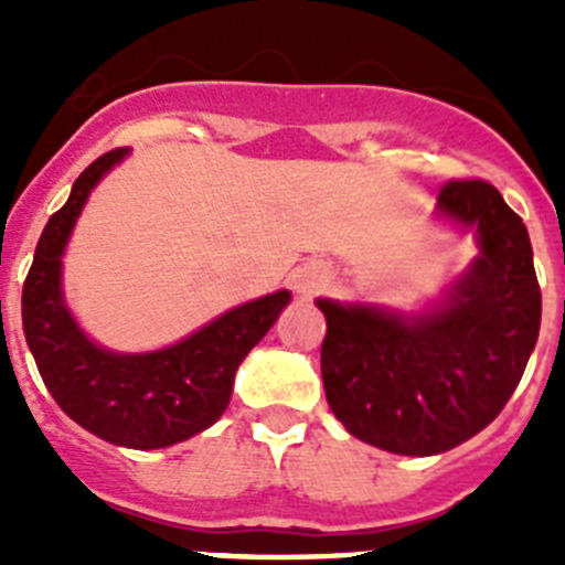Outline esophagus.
I'll return each mask as SVG.
<instances>
[{"instance_id": "esophagus-1", "label": "esophagus", "mask_w": 565, "mask_h": 565, "mask_svg": "<svg viewBox=\"0 0 565 565\" xmlns=\"http://www.w3.org/2000/svg\"><path fill=\"white\" fill-rule=\"evenodd\" d=\"M326 282H328L326 268L306 266V268H299L297 279H294V288H297L299 297H313L319 288H326Z\"/></svg>"}]
</instances>
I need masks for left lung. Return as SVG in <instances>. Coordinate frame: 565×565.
<instances>
[{
    "mask_svg": "<svg viewBox=\"0 0 565 565\" xmlns=\"http://www.w3.org/2000/svg\"><path fill=\"white\" fill-rule=\"evenodd\" d=\"M438 212L476 226L481 257L441 308L396 317L319 299L322 382L344 430L398 456H436L481 433L515 393L541 331L523 221L481 178L447 181Z\"/></svg>",
    "mask_w": 565,
    "mask_h": 565,
    "instance_id": "1",
    "label": "left lung"
}]
</instances>
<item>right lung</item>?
<instances>
[{
    "instance_id": "obj_1",
    "label": "right lung",
    "mask_w": 565,
    "mask_h": 565,
    "mask_svg": "<svg viewBox=\"0 0 565 565\" xmlns=\"http://www.w3.org/2000/svg\"><path fill=\"white\" fill-rule=\"evenodd\" d=\"M109 149L73 183L70 201L39 237L22 288V326L44 387L76 424L129 450H158L212 427L232 398L234 373L291 294L277 291L234 308L183 342L154 353H109L89 342L62 299V252L89 189L121 161Z\"/></svg>"
}]
</instances>
